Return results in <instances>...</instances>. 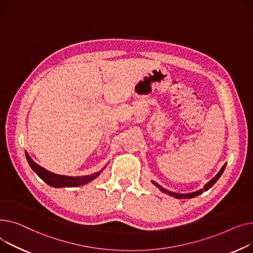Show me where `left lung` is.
I'll list each match as a JSON object with an SVG mask.
<instances>
[{"instance_id":"left-lung-1","label":"left lung","mask_w":253,"mask_h":253,"mask_svg":"<svg viewBox=\"0 0 253 253\" xmlns=\"http://www.w3.org/2000/svg\"><path fill=\"white\" fill-rule=\"evenodd\" d=\"M226 166H227V163H225V165L222 166V168H221L220 170L217 172V174H216L214 177H212V179H211L209 183H206L202 189L197 190V191H195V192L187 193V194H182V193H175V192H171V191H169V190H167L166 188H163L162 186H160L159 184H157V183L154 182V181H152V184H154L161 192L166 193V194H168V195H169V196H172V197H174V198H177V199H190V198H194V197H196V196L202 194L203 192H205V191H207V190H210V189L216 183V181L219 179L220 175L222 174V172H224V170H225V169H226Z\"/></svg>"}]
</instances>
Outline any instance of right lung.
I'll list each match as a JSON object with an SVG mask.
<instances>
[{
  "label": "right lung",
  "mask_w": 253,
  "mask_h": 253,
  "mask_svg": "<svg viewBox=\"0 0 253 253\" xmlns=\"http://www.w3.org/2000/svg\"><path fill=\"white\" fill-rule=\"evenodd\" d=\"M25 157L27 159V162L29 167L32 168V169L41 177V179L48 184L51 187L54 188H64V187H79L85 185L87 183L92 182L95 180L97 176L100 175V173L103 171V169L106 168V166L104 167L100 171L95 172L90 175H83V176H70V175H62V174H57L54 173L46 169H43L42 167L39 166L38 163H36L32 157L29 156L27 151H25Z\"/></svg>",
  "instance_id": "right-lung-1"
}]
</instances>
